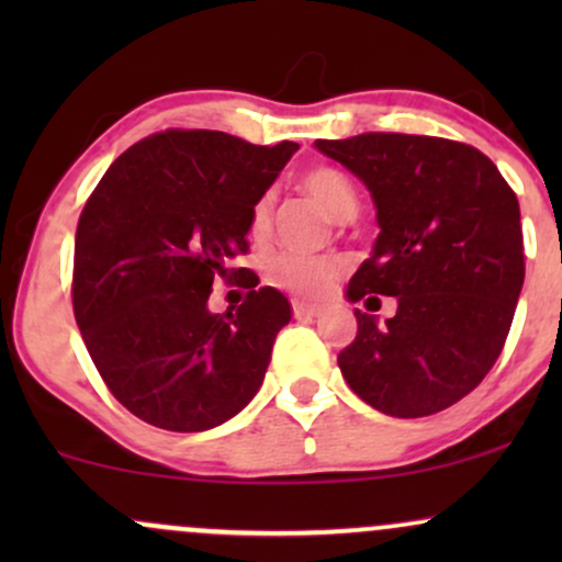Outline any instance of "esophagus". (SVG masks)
<instances>
[{"label": "esophagus", "mask_w": 562, "mask_h": 562, "mask_svg": "<svg viewBox=\"0 0 562 562\" xmlns=\"http://www.w3.org/2000/svg\"><path fill=\"white\" fill-rule=\"evenodd\" d=\"M322 308L312 306V303H303V301H293V317L295 319H314L319 317Z\"/></svg>", "instance_id": "obj_1"}]
</instances>
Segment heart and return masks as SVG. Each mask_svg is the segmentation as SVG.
I'll return each instance as SVG.
<instances>
[{
    "instance_id": "b5f03b06",
    "label": "heart",
    "mask_w": 562,
    "mask_h": 562,
    "mask_svg": "<svg viewBox=\"0 0 562 562\" xmlns=\"http://www.w3.org/2000/svg\"><path fill=\"white\" fill-rule=\"evenodd\" d=\"M301 187L308 192L335 222H351L359 211L357 187L344 171L335 166H317L301 177ZM274 195L263 192L256 200L248 216V232L254 240H263L272 229ZM344 272V261L338 256H306V254H277L267 263L269 280L277 288L299 295V299H322Z\"/></svg>"
}]
</instances>
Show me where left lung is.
Masks as SVG:
<instances>
[{
	"label": "left lung",
	"mask_w": 562,
	"mask_h": 562,
	"mask_svg": "<svg viewBox=\"0 0 562 562\" xmlns=\"http://www.w3.org/2000/svg\"><path fill=\"white\" fill-rule=\"evenodd\" d=\"M314 147L362 179L375 203L380 235L348 301L396 299L385 322L353 312L340 372L383 415H436L468 396L505 346L526 277L518 198L462 142L370 132Z\"/></svg>",
	"instance_id": "8db88e82"
}]
</instances>
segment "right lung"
Wrapping results in <instances>:
<instances>
[{
  "label": "right lung",
  "instance_id": "add662e5",
  "mask_svg": "<svg viewBox=\"0 0 562 562\" xmlns=\"http://www.w3.org/2000/svg\"><path fill=\"white\" fill-rule=\"evenodd\" d=\"M295 150L169 128L115 158L83 205L74 314L105 385L139 420L200 434L259 393L288 299L259 288L214 314L209 295L248 272L232 261L248 250L250 209Z\"/></svg>",
  "mask_w": 562,
  "mask_h": 562
}]
</instances>
